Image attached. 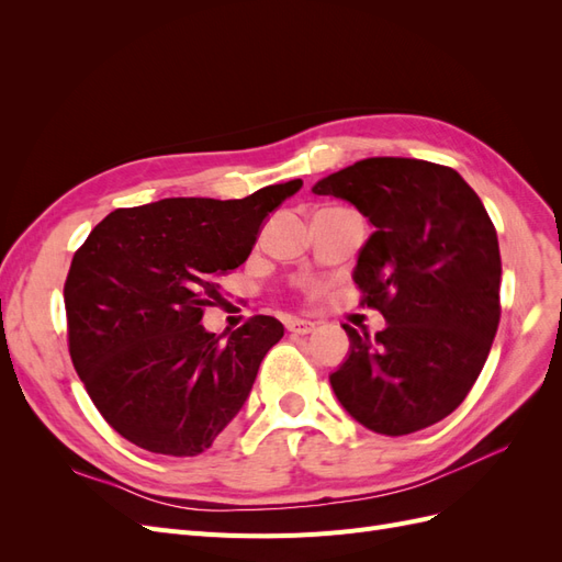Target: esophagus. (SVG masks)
I'll use <instances>...</instances> for the list:
<instances>
[{
	"label": "esophagus",
	"mask_w": 562,
	"mask_h": 562,
	"mask_svg": "<svg viewBox=\"0 0 562 562\" xmlns=\"http://www.w3.org/2000/svg\"><path fill=\"white\" fill-rule=\"evenodd\" d=\"M285 328H288V333H293V335H310L314 330V323L304 321V318H288Z\"/></svg>",
	"instance_id": "34e87169"
}]
</instances>
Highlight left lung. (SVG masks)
I'll return each instance as SVG.
<instances>
[{"instance_id":"1","label":"left lung","mask_w":562,"mask_h":562,"mask_svg":"<svg viewBox=\"0 0 562 562\" xmlns=\"http://www.w3.org/2000/svg\"><path fill=\"white\" fill-rule=\"evenodd\" d=\"M353 203L375 232L359 252L375 337L345 326L351 351L330 384L366 429L405 436L448 417L479 380L499 326L497 229L450 166L370 157L314 184Z\"/></svg>"}]
</instances>
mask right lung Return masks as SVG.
I'll return each mask as SVG.
<instances>
[{"label": "right lung", "instance_id": "obj_1", "mask_svg": "<svg viewBox=\"0 0 562 562\" xmlns=\"http://www.w3.org/2000/svg\"><path fill=\"white\" fill-rule=\"evenodd\" d=\"M300 187L116 209L75 252L63 291L72 363L133 446L194 457L241 411L281 321L252 316L225 342L199 321L223 300L217 279L248 260L267 215Z\"/></svg>", "mask_w": 562, "mask_h": 562}]
</instances>
